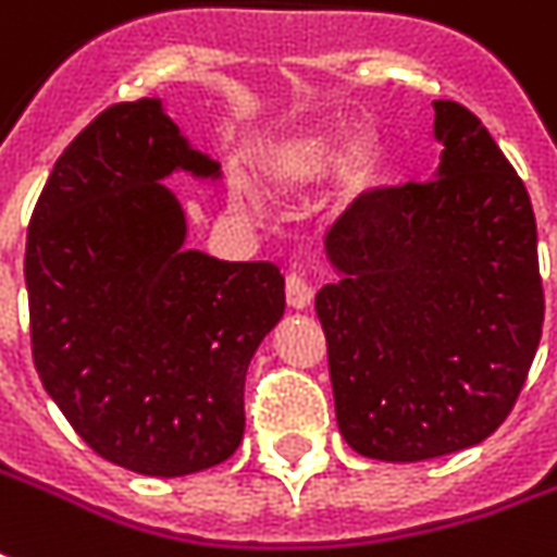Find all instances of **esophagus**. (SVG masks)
Segmentation results:
<instances>
[{"instance_id": "obj_1", "label": "esophagus", "mask_w": 557, "mask_h": 557, "mask_svg": "<svg viewBox=\"0 0 557 557\" xmlns=\"http://www.w3.org/2000/svg\"><path fill=\"white\" fill-rule=\"evenodd\" d=\"M286 301H289V307H295V310L310 307V301H313V286L307 283L305 274H298V271H289V274H286Z\"/></svg>"}]
</instances>
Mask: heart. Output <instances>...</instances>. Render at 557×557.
<instances>
[{
    "label": "heart",
    "instance_id": "1",
    "mask_svg": "<svg viewBox=\"0 0 557 557\" xmlns=\"http://www.w3.org/2000/svg\"><path fill=\"white\" fill-rule=\"evenodd\" d=\"M344 132L313 126V129H298L271 141L256 159V184L265 189L268 196H295L305 186L317 184L325 171L332 169L341 150H344ZM371 177V153L356 150L346 159L341 169V189L344 193H359ZM232 205L247 208L250 198L244 189H232Z\"/></svg>",
    "mask_w": 557,
    "mask_h": 557
}]
</instances>
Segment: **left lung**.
<instances>
[{"label":"left lung","instance_id":"obj_1","mask_svg":"<svg viewBox=\"0 0 557 557\" xmlns=\"http://www.w3.org/2000/svg\"><path fill=\"white\" fill-rule=\"evenodd\" d=\"M434 181L361 193L325 235L317 295L344 441L425 461L495 434L543 334L536 220L522 177L458 102H434Z\"/></svg>","mask_w":557,"mask_h":557}]
</instances>
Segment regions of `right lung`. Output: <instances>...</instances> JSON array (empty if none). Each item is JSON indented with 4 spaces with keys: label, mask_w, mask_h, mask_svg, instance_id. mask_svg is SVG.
Here are the masks:
<instances>
[{
    "label": "right lung",
    "mask_w": 557,
    "mask_h": 557,
    "mask_svg": "<svg viewBox=\"0 0 557 557\" xmlns=\"http://www.w3.org/2000/svg\"><path fill=\"white\" fill-rule=\"evenodd\" d=\"M216 177L159 99L111 104L62 150L26 232L35 371L81 441L147 476L213 468L244 437L252 352L283 317L274 262L184 250L171 171Z\"/></svg>",
    "instance_id": "obj_1"
}]
</instances>
